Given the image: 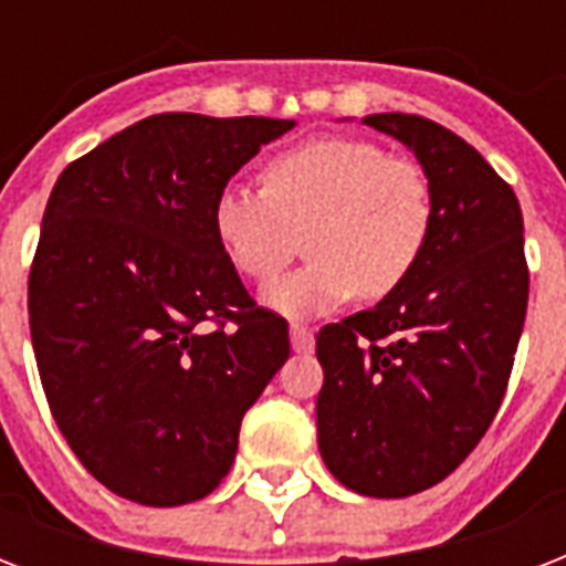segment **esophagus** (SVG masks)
Listing matches in <instances>:
<instances>
[{"mask_svg": "<svg viewBox=\"0 0 566 566\" xmlns=\"http://www.w3.org/2000/svg\"><path fill=\"white\" fill-rule=\"evenodd\" d=\"M291 346L293 353L308 355L314 353V332L308 326H300V323H293L291 326Z\"/></svg>", "mask_w": 566, "mask_h": 566, "instance_id": "esophagus-1", "label": "esophagus"}]
</instances>
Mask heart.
<instances>
[{
    "label": "heart",
    "mask_w": 566,
    "mask_h": 566,
    "mask_svg": "<svg viewBox=\"0 0 566 566\" xmlns=\"http://www.w3.org/2000/svg\"><path fill=\"white\" fill-rule=\"evenodd\" d=\"M213 231L255 282L291 264L308 234V264L261 296L284 317H319L355 293L381 300L411 275L431 231V188L420 164L370 140L319 137L275 155L266 185H222Z\"/></svg>",
    "instance_id": "heart-1"
}]
</instances>
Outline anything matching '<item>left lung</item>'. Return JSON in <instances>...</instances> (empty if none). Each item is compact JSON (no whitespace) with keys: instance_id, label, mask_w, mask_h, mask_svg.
Returning <instances> with one entry per match:
<instances>
[{"instance_id":"1","label":"left lung","mask_w":566,"mask_h":566,"mask_svg":"<svg viewBox=\"0 0 566 566\" xmlns=\"http://www.w3.org/2000/svg\"><path fill=\"white\" fill-rule=\"evenodd\" d=\"M361 123L420 161L431 231L396 291L317 335V443L344 488L402 500L443 482L500 411L526 323L523 213L449 128L413 114Z\"/></svg>"}]
</instances>
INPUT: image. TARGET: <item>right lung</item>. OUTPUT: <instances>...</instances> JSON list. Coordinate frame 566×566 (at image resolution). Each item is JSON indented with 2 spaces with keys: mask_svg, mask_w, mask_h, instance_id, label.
<instances>
[{
  "mask_svg": "<svg viewBox=\"0 0 566 566\" xmlns=\"http://www.w3.org/2000/svg\"><path fill=\"white\" fill-rule=\"evenodd\" d=\"M293 126L155 114L52 188L29 275L31 346L57 429L123 500L208 496L234 464L243 413L291 355L287 323L255 308L222 252L213 202Z\"/></svg>",
  "mask_w": 566,
  "mask_h": 566,
  "instance_id": "1",
  "label": "right lung"
}]
</instances>
